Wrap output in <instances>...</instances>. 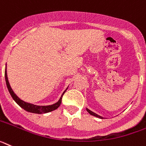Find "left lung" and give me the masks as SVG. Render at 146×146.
<instances>
[{
    "instance_id": "left-lung-1",
    "label": "left lung",
    "mask_w": 146,
    "mask_h": 146,
    "mask_svg": "<svg viewBox=\"0 0 146 146\" xmlns=\"http://www.w3.org/2000/svg\"><path fill=\"white\" fill-rule=\"evenodd\" d=\"M86 110H87V111H88V113H89V114H92V115H93V116H95V117H97L102 118V117H100V116L98 115V114H95V113H94V112H93V111H90V110H89V109H86Z\"/></svg>"
}]
</instances>
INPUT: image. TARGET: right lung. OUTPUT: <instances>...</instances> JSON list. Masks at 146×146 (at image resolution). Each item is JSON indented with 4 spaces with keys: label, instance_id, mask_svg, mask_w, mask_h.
Masks as SVG:
<instances>
[{
    "label": "right lung",
    "instance_id": "obj_1",
    "mask_svg": "<svg viewBox=\"0 0 146 146\" xmlns=\"http://www.w3.org/2000/svg\"><path fill=\"white\" fill-rule=\"evenodd\" d=\"M5 80H6V83H7V86L8 88L9 92L10 93L12 98H13V100L16 103L21 107L23 108L24 110H26L27 111L32 112V113H35V114H43V113H47V112H50L52 111H54L55 109H57L58 107L60 106V105L61 104V102H62V98H63V95L64 94L66 91L63 93L62 96H61L60 99L59 100V101L58 103H54L53 105L51 106H36L33 105V104H31V103H26V102L23 101L22 100L20 99L17 95H16L15 93H14L13 90L11 88L10 85H9V83L8 78H7V66H6V70H5Z\"/></svg>",
    "mask_w": 146,
    "mask_h": 146
}]
</instances>
